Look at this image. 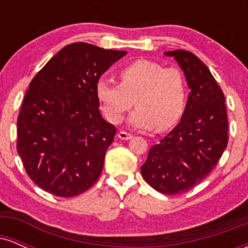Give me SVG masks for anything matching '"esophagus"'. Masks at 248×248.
Instances as JSON below:
<instances>
[{"label": "esophagus", "instance_id": "1", "mask_svg": "<svg viewBox=\"0 0 248 248\" xmlns=\"http://www.w3.org/2000/svg\"><path fill=\"white\" fill-rule=\"evenodd\" d=\"M132 138H133L132 134L124 132V130H121V132L119 133V139H121V140H130Z\"/></svg>", "mask_w": 248, "mask_h": 248}]
</instances>
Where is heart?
<instances>
[{
    "mask_svg": "<svg viewBox=\"0 0 248 248\" xmlns=\"http://www.w3.org/2000/svg\"><path fill=\"white\" fill-rule=\"evenodd\" d=\"M120 84L98 79L95 94L102 112L113 124H120L134 105L128 119L133 128L167 130L181 120L186 106V81L175 67L140 59L119 71Z\"/></svg>",
    "mask_w": 248,
    "mask_h": 248,
    "instance_id": "obj_1",
    "label": "heart"
}]
</instances>
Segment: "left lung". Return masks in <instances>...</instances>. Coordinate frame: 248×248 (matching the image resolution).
Returning a JSON list of instances; mask_svg holds the SVG:
<instances>
[{
	"label": "left lung",
	"mask_w": 248,
	"mask_h": 248,
	"mask_svg": "<svg viewBox=\"0 0 248 248\" xmlns=\"http://www.w3.org/2000/svg\"><path fill=\"white\" fill-rule=\"evenodd\" d=\"M183 70L190 88L178 124L150 148L141 173L164 195L187 192L217 166L229 142V124L221 88L209 67L190 51L164 52Z\"/></svg>",
	"instance_id": "8db88e82"
}]
</instances>
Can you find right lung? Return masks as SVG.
I'll use <instances>...</instances> for the list:
<instances>
[{"mask_svg":"<svg viewBox=\"0 0 248 248\" xmlns=\"http://www.w3.org/2000/svg\"><path fill=\"white\" fill-rule=\"evenodd\" d=\"M126 53L73 43L31 80L17 119V153L42 190L73 197L98 181L116 129L100 114L95 84Z\"/></svg>","mask_w":248,"mask_h":248,"instance_id":"obj_1","label":"right lung"}]
</instances>
